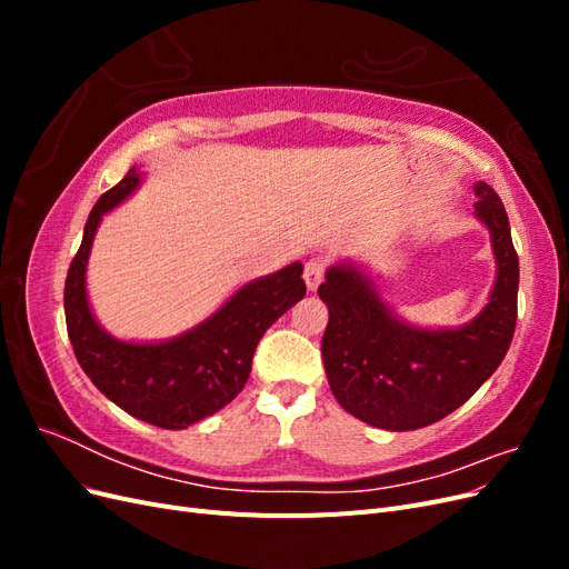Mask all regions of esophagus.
<instances>
[{
    "label": "esophagus",
    "mask_w": 569,
    "mask_h": 569,
    "mask_svg": "<svg viewBox=\"0 0 569 569\" xmlns=\"http://www.w3.org/2000/svg\"><path fill=\"white\" fill-rule=\"evenodd\" d=\"M322 274H325V263L320 261V258H311V261H308L303 268V280H306L308 291L318 289V284L322 282Z\"/></svg>",
    "instance_id": "1"
}]
</instances>
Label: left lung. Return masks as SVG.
Masks as SVG:
<instances>
[{"instance_id": "8db88e82", "label": "left lung", "mask_w": 569, "mask_h": 569, "mask_svg": "<svg viewBox=\"0 0 569 569\" xmlns=\"http://www.w3.org/2000/svg\"><path fill=\"white\" fill-rule=\"evenodd\" d=\"M475 218L489 230L496 278L465 325L422 327L393 311L366 266L327 268L318 297L330 320L322 363L335 399L353 418L389 432L420 429L460 408L506 358L518 320L520 263L501 199L475 182Z\"/></svg>"}]
</instances>
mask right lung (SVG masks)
I'll list each match as a JSON object with an SVG mask.
<instances>
[{"label":"right lung","mask_w":569,"mask_h":569,"mask_svg":"<svg viewBox=\"0 0 569 569\" xmlns=\"http://www.w3.org/2000/svg\"><path fill=\"white\" fill-rule=\"evenodd\" d=\"M134 166L99 197L68 268L63 311L82 372L128 416L163 429H187L226 408L244 389L268 327L303 299L299 261L237 287L218 311L170 339H118L97 320L88 297V261L107 213L142 187Z\"/></svg>","instance_id":"add662e5"}]
</instances>
